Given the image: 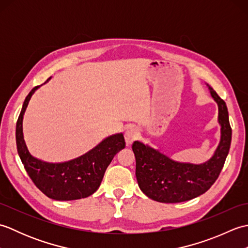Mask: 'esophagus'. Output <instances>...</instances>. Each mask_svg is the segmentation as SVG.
Listing matches in <instances>:
<instances>
[{"label":"esophagus","instance_id":"34e87169","mask_svg":"<svg viewBox=\"0 0 248 248\" xmlns=\"http://www.w3.org/2000/svg\"><path fill=\"white\" fill-rule=\"evenodd\" d=\"M139 132L138 130L136 129H129L127 130V132H125V135H124V139H125V143H127V145H131L133 143L134 140H136L139 139Z\"/></svg>","mask_w":248,"mask_h":248}]
</instances>
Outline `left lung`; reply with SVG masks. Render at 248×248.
<instances>
[{
    "mask_svg": "<svg viewBox=\"0 0 248 248\" xmlns=\"http://www.w3.org/2000/svg\"><path fill=\"white\" fill-rule=\"evenodd\" d=\"M208 87L217 103L222 133L217 149L209 161L202 164L178 162L139 140L132 145L139 186L152 200L165 203L187 202L207 192L219 176L230 149L232 132L225 101L211 86Z\"/></svg>",
    "mask_w": 248,
    "mask_h": 248,
    "instance_id": "1",
    "label": "left lung"
}]
</instances>
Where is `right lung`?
<instances>
[{"instance_id": "1", "label": "right lung", "mask_w": 248, "mask_h": 248, "mask_svg": "<svg viewBox=\"0 0 248 248\" xmlns=\"http://www.w3.org/2000/svg\"><path fill=\"white\" fill-rule=\"evenodd\" d=\"M51 78L46 81L49 82ZM34 87L26 96L16 128V140L21 161L31 181L46 196L54 200H76L91 196L99 188L109 163L115 155L124 148L123 133L108 136L92 150L76 159L50 163L33 156L23 138V117L34 93Z\"/></svg>"}]
</instances>
